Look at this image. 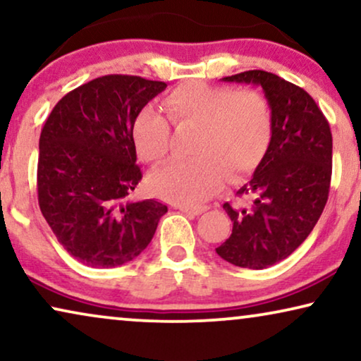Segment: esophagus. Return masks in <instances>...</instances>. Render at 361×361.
I'll return each instance as SVG.
<instances>
[{"instance_id":"34e87169","label":"esophagus","mask_w":361,"mask_h":361,"mask_svg":"<svg viewBox=\"0 0 361 361\" xmlns=\"http://www.w3.org/2000/svg\"><path fill=\"white\" fill-rule=\"evenodd\" d=\"M179 210L184 212V214H189V215H202L204 212L207 210V207H179Z\"/></svg>"}]
</instances>
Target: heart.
<instances>
[{
    "label": "heart",
    "mask_w": 361,
    "mask_h": 361,
    "mask_svg": "<svg viewBox=\"0 0 361 361\" xmlns=\"http://www.w3.org/2000/svg\"><path fill=\"white\" fill-rule=\"evenodd\" d=\"M176 128L197 130L192 161H172L149 177L151 189L167 200L200 204L233 177L253 171L263 159L273 137V113L259 92L212 87L190 82L177 87L162 102ZM169 123L154 108L146 106L133 123V142L145 161L156 162L169 147Z\"/></svg>",
    "instance_id": "1"
}]
</instances>
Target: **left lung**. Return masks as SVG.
<instances>
[{
  "instance_id": "8db88e82",
  "label": "left lung",
  "mask_w": 361,
  "mask_h": 361,
  "mask_svg": "<svg viewBox=\"0 0 361 361\" xmlns=\"http://www.w3.org/2000/svg\"><path fill=\"white\" fill-rule=\"evenodd\" d=\"M221 80L263 88L273 137L253 177L236 192L250 205L224 204L233 230L215 251L240 268L264 269L298 250L322 215L332 177V133L314 98L276 73L248 71Z\"/></svg>"
}]
</instances>
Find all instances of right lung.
<instances>
[{"label": "right lung", "instance_id": "obj_1", "mask_svg": "<svg viewBox=\"0 0 361 361\" xmlns=\"http://www.w3.org/2000/svg\"><path fill=\"white\" fill-rule=\"evenodd\" d=\"M166 87L135 75L98 77L68 92L44 123L39 207L59 243L83 264L130 263L167 212L154 199H130L142 177L133 123Z\"/></svg>", "mask_w": 361, "mask_h": 361}]
</instances>
